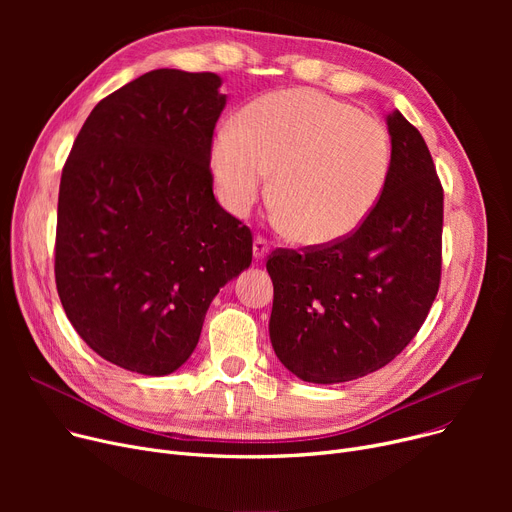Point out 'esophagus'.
<instances>
[{"label":"esophagus","mask_w":512,"mask_h":512,"mask_svg":"<svg viewBox=\"0 0 512 512\" xmlns=\"http://www.w3.org/2000/svg\"><path fill=\"white\" fill-rule=\"evenodd\" d=\"M267 253H270V242H267V238H263V236H255V240H253L255 259H263Z\"/></svg>","instance_id":"esophagus-1"}]
</instances>
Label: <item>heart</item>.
I'll return each mask as SVG.
<instances>
[{"label": "heart", "mask_w": 512, "mask_h": 512, "mask_svg": "<svg viewBox=\"0 0 512 512\" xmlns=\"http://www.w3.org/2000/svg\"><path fill=\"white\" fill-rule=\"evenodd\" d=\"M211 170L224 207L247 213L267 191L278 224L305 245L351 236L380 203L392 170L386 126L311 89L278 91L218 128Z\"/></svg>", "instance_id": "heart-1"}]
</instances>
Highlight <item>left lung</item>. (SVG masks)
<instances>
[{
    "label": "left lung",
    "mask_w": 512,
    "mask_h": 512,
    "mask_svg": "<svg viewBox=\"0 0 512 512\" xmlns=\"http://www.w3.org/2000/svg\"><path fill=\"white\" fill-rule=\"evenodd\" d=\"M392 170L380 203L351 236L267 257L272 346L313 384L363 378L417 336L442 278L444 191L421 132L388 116Z\"/></svg>",
    "instance_id": "1"
}]
</instances>
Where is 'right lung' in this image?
<instances>
[{
  "label": "right lung",
  "instance_id": "obj_1",
  "mask_svg": "<svg viewBox=\"0 0 512 512\" xmlns=\"http://www.w3.org/2000/svg\"><path fill=\"white\" fill-rule=\"evenodd\" d=\"M213 72L151 70L101 99L62 170L56 286L93 351L143 375L193 355L220 288L253 259L249 226L213 197Z\"/></svg>",
  "mask_w": 512,
  "mask_h": 512
}]
</instances>
